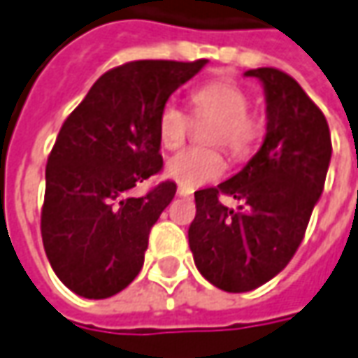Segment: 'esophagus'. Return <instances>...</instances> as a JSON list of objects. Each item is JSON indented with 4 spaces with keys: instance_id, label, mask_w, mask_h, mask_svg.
Segmentation results:
<instances>
[{
    "instance_id": "1",
    "label": "esophagus",
    "mask_w": 358,
    "mask_h": 358,
    "mask_svg": "<svg viewBox=\"0 0 358 358\" xmlns=\"http://www.w3.org/2000/svg\"><path fill=\"white\" fill-rule=\"evenodd\" d=\"M178 196H184V198H190V196L194 194V190H190V188H186V186H178Z\"/></svg>"
}]
</instances>
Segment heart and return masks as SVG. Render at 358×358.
Wrapping results in <instances>:
<instances>
[{
  "instance_id": "1",
  "label": "heart",
  "mask_w": 358,
  "mask_h": 358,
  "mask_svg": "<svg viewBox=\"0 0 358 358\" xmlns=\"http://www.w3.org/2000/svg\"><path fill=\"white\" fill-rule=\"evenodd\" d=\"M192 117L214 120L208 144L224 146L232 158H246L260 140L262 126L248 112L250 96L234 82L216 80L196 87L190 94ZM158 140L166 150H178L190 134V117L178 106L166 103L158 114ZM224 156L214 148H188L166 162L168 178L180 186L196 188L224 174Z\"/></svg>"
}]
</instances>
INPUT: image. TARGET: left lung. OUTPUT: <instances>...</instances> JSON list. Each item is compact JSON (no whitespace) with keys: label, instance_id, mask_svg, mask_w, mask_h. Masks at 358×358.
<instances>
[{"label":"left lung","instance_id":"obj_1","mask_svg":"<svg viewBox=\"0 0 358 358\" xmlns=\"http://www.w3.org/2000/svg\"><path fill=\"white\" fill-rule=\"evenodd\" d=\"M264 87L266 136L238 174L194 192L188 242L196 268L226 292L268 282L294 257L319 202L331 164V132L317 103L288 73L244 71ZM241 202L236 210L217 196Z\"/></svg>","mask_w":358,"mask_h":358}]
</instances>
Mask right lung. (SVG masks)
Returning a JSON list of instances; mask_svg holds the SVG:
<instances>
[{
	"label": "right lung",
	"mask_w": 358,
	"mask_h": 358,
	"mask_svg": "<svg viewBox=\"0 0 358 358\" xmlns=\"http://www.w3.org/2000/svg\"><path fill=\"white\" fill-rule=\"evenodd\" d=\"M206 64H124L106 71L64 122L45 166L41 238L71 292L108 299L142 271L150 230L176 184L162 182L140 198L130 192L162 170L158 114Z\"/></svg>",
	"instance_id": "1"
}]
</instances>
